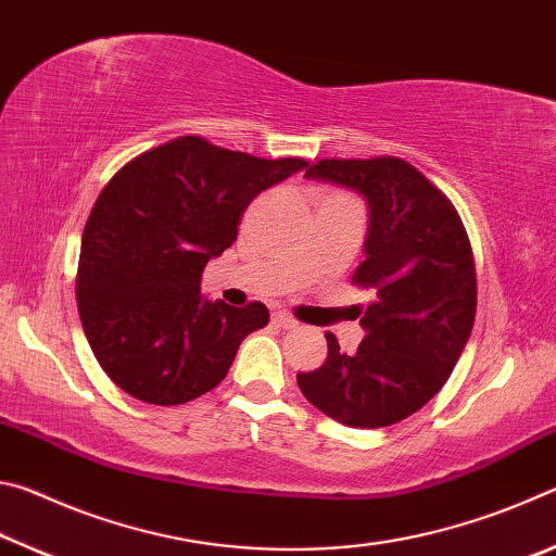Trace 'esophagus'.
<instances>
[{
	"instance_id": "34e87169",
	"label": "esophagus",
	"mask_w": 556,
	"mask_h": 556,
	"mask_svg": "<svg viewBox=\"0 0 556 556\" xmlns=\"http://www.w3.org/2000/svg\"><path fill=\"white\" fill-rule=\"evenodd\" d=\"M271 321H275L279 328H296V318L289 316L287 312H275L271 314Z\"/></svg>"
}]
</instances>
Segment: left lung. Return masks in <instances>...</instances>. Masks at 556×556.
Returning <instances> with one entry per match:
<instances>
[{
  "label": "left lung",
  "instance_id": "left-lung-1",
  "mask_svg": "<svg viewBox=\"0 0 556 556\" xmlns=\"http://www.w3.org/2000/svg\"><path fill=\"white\" fill-rule=\"evenodd\" d=\"M306 178L368 201L365 260L353 281L375 299L363 312L357 351L343 353L326 333V361L296 375L299 390L345 427L397 425L444 388L473 328L478 289L466 228L454 203L397 156L321 159Z\"/></svg>",
  "mask_w": 556,
  "mask_h": 556
}]
</instances>
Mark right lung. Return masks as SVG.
<instances>
[{
    "instance_id": "right-lung-1",
    "label": "right lung",
    "mask_w": 556,
    "mask_h": 556,
    "mask_svg": "<svg viewBox=\"0 0 556 556\" xmlns=\"http://www.w3.org/2000/svg\"><path fill=\"white\" fill-rule=\"evenodd\" d=\"M304 166L178 137L110 178L83 230L75 296L92 353L119 390L168 407L223 382L269 312L260 301L235 308L203 299V269L238 238L252 199Z\"/></svg>"
}]
</instances>
